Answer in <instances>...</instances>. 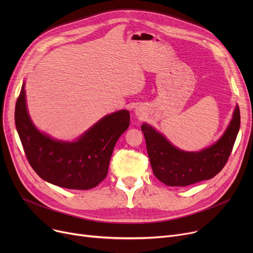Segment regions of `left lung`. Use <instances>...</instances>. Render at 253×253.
<instances>
[{
  "label": "left lung",
  "instance_id": "left-lung-1",
  "mask_svg": "<svg viewBox=\"0 0 253 253\" xmlns=\"http://www.w3.org/2000/svg\"><path fill=\"white\" fill-rule=\"evenodd\" d=\"M239 128L240 110L237 105L227 130L215 143L200 152H184L149 124L141 125L154 174L170 187H185L219 173L232 153Z\"/></svg>",
  "mask_w": 253,
  "mask_h": 253
}]
</instances>
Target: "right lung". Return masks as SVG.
<instances>
[{
  "instance_id": "add662e5",
  "label": "right lung",
  "mask_w": 253,
  "mask_h": 253,
  "mask_svg": "<svg viewBox=\"0 0 253 253\" xmlns=\"http://www.w3.org/2000/svg\"><path fill=\"white\" fill-rule=\"evenodd\" d=\"M15 125L28 161L40 177L60 188L89 190L108 174L115 144L130 125V114L121 110L103 117L76 141L53 139L33 124L23 83L15 105Z\"/></svg>"
}]
</instances>
